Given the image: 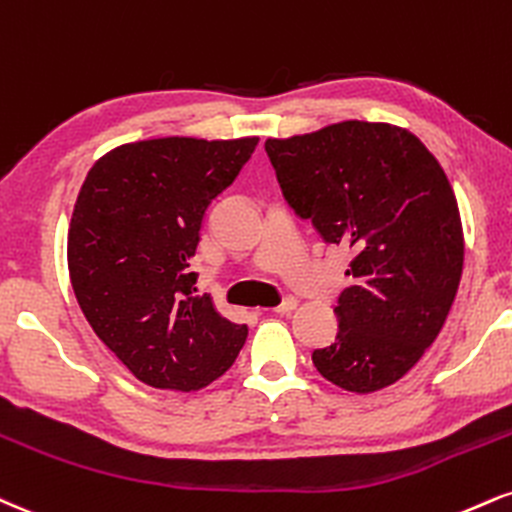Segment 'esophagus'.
I'll list each match as a JSON object with an SVG mask.
<instances>
[{
	"instance_id": "obj_1",
	"label": "esophagus",
	"mask_w": 512,
	"mask_h": 512,
	"mask_svg": "<svg viewBox=\"0 0 512 512\" xmlns=\"http://www.w3.org/2000/svg\"><path fill=\"white\" fill-rule=\"evenodd\" d=\"M295 307H298V300H295L293 295H288V298H283L272 312H276V315H288V312H293Z\"/></svg>"
}]
</instances>
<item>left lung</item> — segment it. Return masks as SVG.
I'll list each match as a JSON object with an SVG mask.
<instances>
[{"label":"left lung","instance_id":"obj_1","mask_svg":"<svg viewBox=\"0 0 512 512\" xmlns=\"http://www.w3.org/2000/svg\"><path fill=\"white\" fill-rule=\"evenodd\" d=\"M281 193L326 243L353 252L334 307L338 334L312 353L353 393L396 384L439 336L463 274L458 200L417 135L341 121L264 143Z\"/></svg>","mask_w":512,"mask_h":512}]
</instances>
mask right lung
Segmentation results:
<instances>
[{"mask_svg":"<svg viewBox=\"0 0 512 512\" xmlns=\"http://www.w3.org/2000/svg\"><path fill=\"white\" fill-rule=\"evenodd\" d=\"M260 138H155L116 147L85 176L69 226L76 300L147 386L197 391L229 369L248 326L195 295L202 219Z\"/></svg>","mask_w":512,"mask_h":512,"instance_id":"right-lung-1","label":"right lung"}]
</instances>
